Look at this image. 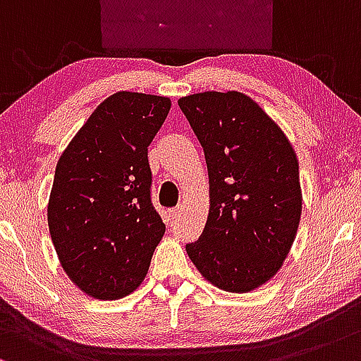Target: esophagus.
Returning a JSON list of instances; mask_svg holds the SVG:
<instances>
[{"label": "esophagus", "mask_w": 361, "mask_h": 361, "mask_svg": "<svg viewBox=\"0 0 361 361\" xmlns=\"http://www.w3.org/2000/svg\"><path fill=\"white\" fill-rule=\"evenodd\" d=\"M179 214H180L179 206H177V208H173V209H170V212H169L170 220H177V218H179Z\"/></svg>", "instance_id": "obj_1"}]
</instances>
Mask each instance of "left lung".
Wrapping results in <instances>:
<instances>
[{"instance_id":"1","label":"left lung","mask_w":361,"mask_h":361,"mask_svg":"<svg viewBox=\"0 0 361 361\" xmlns=\"http://www.w3.org/2000/svg\"><path fill=\"white\" fill-rule=\"evenodd\" d=\"M204 149L209 213L188 256L206 281L233 293L268 283L283 266L302 214L298 160L281 128L240 92L179 99Z\"/></svg>"}]
</instances>
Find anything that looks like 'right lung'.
<instances>
[{"mask_svg":"<svg viewBox=\"0 0 361 361\" xmlns=\"http://www.w3.org/2000/svg\"><path fill=\"white\" fill-rule=\"evenodd\" d=\"M170 99L117 92L76 133L56 165L47 224L64 273L99 300L133 293L165 225L149 197L148 147Z\"/></svg>","mask_w":361,"mask_h":361,"instance_id":"add662e5","label":"right lung"}]
</instances>
